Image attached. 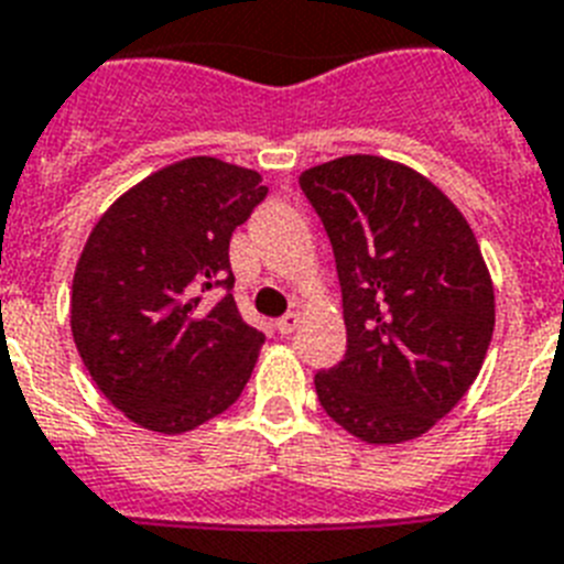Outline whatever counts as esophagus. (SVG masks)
I'll use <instances>...</instances> for the list:
<instances>
[{
    "instance_id": "1",
    "label": "esophagus",
    "mask_w": 564,
    "mask_h": 564,
    "mask_svg": "<svg viewBox=\"0 0 564 564\" xmlns=\"http://www.w3.org/2000/svg\"><path fill=\"white\" fill-rule=\"evenodd\" d=\"M297 324H301V313H297V310H292V313H286L283 318H278V324H274V327H278V333H281V336H290V333H295L297 329Z\"/></svg>"
}]
</instances>
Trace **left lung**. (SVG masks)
<instances>
[{
  "label": "left lung",
  "mask_w": 564,
  "mask_h": 564,
  "mask_svg": "<svg viewBox=\"0 0 564 564\" xmlns=\"http://www.w3.org/2000/svg\"><path fill=\"white\" fill-rule=\"evenodd\" d=\"M336 254L347 354L315 373L322 409L365 443L414 441L478 377L496 292L473 228L425 176L379 155L301 173Z\"/></svg>",
  "instance_id": "left-lung-1"
}]
</instances>
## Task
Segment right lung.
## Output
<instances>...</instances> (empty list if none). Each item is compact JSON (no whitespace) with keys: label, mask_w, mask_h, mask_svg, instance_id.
<instances>
[{"label":"right lung","mask_w":564,"mask_h":564,"mask_svg":"<svg viewBox=\"0 0 564 564\" xmlns=\"http://www.w3.org/2000/svg\"><path fill=\"white\" fill-rule=\"evenodd\" d=\"M258 171L194 155L118 196L72 281V336L123 416L182 434L235 405L263 333L242 322L228 242L267 199Z\"/></svg>","instance_id":"right-lung-1"}]
</instances>
